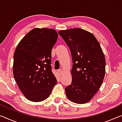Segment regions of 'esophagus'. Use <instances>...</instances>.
<instances>
[{
	"label": "esophagus",
	"mask_w": 122,
	"mask_h": 122,
	"mask_svg": "<svg viewBox=\"0 0 122 122\" xmlns=\"http://www.w3.org/2000/svg\"><path fill=\"white\" fill-rule=\"evenodd\" d=\"M58 71V73H59L60 74V75H61V74L63 73V71H62V69H59L58 71Z\"/></svg>",
	"instance_id": "obj_1"
}]
</instances>
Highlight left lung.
Returning <instances> with one entry per match:
<instances>
[{
	"instance_id": "left-lung-1",
	"label": "left lung",
	"mask_w": 122,
	"mask_h": 122,
	"mask_svg": "<svg viewBox=\"0 0 122 122\" xmlns=\"http://www.w3.org/2000/svg\"><path fill=\"white\" fill-rule=\"evenodd\" d=\"M73 59L72 81L65 88L67 98L77 104L89 102L96 94L106 74V59L100 43L81 28L60 30Z\"/></svg>"
}]
</instances>
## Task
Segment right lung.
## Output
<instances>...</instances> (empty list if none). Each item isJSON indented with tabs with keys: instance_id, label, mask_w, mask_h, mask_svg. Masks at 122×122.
I'll return each mask as SVG.
<instances>
[{
	"instance_id": "right-lung-1",
	"label": "right lung",
	"mask_w": 122,
	"mask_h": 122,
	"mask_svg": "<svg viewBox=\"0 0 122 122\" xmlns=\"http://www.w3.org/2000/svg\"><path fill=\"white\" fill-rule=\"evenodd\" d=\"M58 34L49 28H34L18 44L13 57V76L20 91L34 102L46 100L57 80L51 71V49Z\"/></svg>"
}]
</instances>
